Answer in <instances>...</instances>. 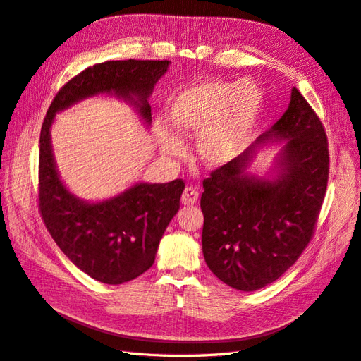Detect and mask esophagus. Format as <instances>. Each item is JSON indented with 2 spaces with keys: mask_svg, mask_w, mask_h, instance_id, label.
I'll use <instances>...</instances> for the list:
<instances>
[{
  "mask_svg": "<svg viewBox=\"0 0 361 361\" xmlns=\"http://www.w3.org/2000/svg\"><path fill=\"white\" fill-rule=\"evenodd\" d=\"M197 199H199V191L195 190V188L187 187V188L183 190L180 202H182V204H185V206H190V204H194L195 202H197Z\"/></svg>",
  "mask_w": 361,
  "mask_h": 361,
  "instance_id": "34e87169",
  "label": "esophagus"
}]
</instances>
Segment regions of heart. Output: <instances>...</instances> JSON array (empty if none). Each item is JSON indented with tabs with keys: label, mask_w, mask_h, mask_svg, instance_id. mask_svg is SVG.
<instances>
[{
	"label": "heart",
	"mask_w": 361,
	"mask_h": 361,
	"mask_svg": "<svg viewBox=\"0 0 361 361\" xmlns=\"http://www.w3.org/2000/svg\"><path fill=\"white\" fill-rule=\"evenodd\" d=\"M264 96L251 81H204L180 92L169 105V125L155 134L166 155L180 157L182 138L195 137V152L207 167H223L243 154L262 110Z\"/></svg>",
	"instance_id": "b5f03b06"
}]
</instances>
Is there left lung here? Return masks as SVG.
Instances as JSON below:
<instances>
[{"label":"left lung","mask_w":361,"mask_h":361,"mask_svg":"<svg viewBox=\"0 0 361 361\" xmlns=\"http://www.w3.org/2000/svg\"><path fill=\"white\" fill-rule=\"evenodd\" d=\"M286 140L275 176L246 171L255 149ZM329 141L313 108L295 89L288 110L253 146L203 180L202 248L226 285L253 292L297 262L314 232L329 182Z\"/></svg>","instance_id":"obj_1"}]
</instances>
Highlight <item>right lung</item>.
Instances as JSON below:
<instances>
[{"instance_id":"add662e5","label":"right lung","mask_w":361,"mask_h":361,"mask_svg":"<svg viewBox=\"0 0 361 361\" xmlns=\"http://www.w3.org/2000/svg\"><path fill=\"white\" fill-rule=\"evenodd\" d=\"M167 60H117L94 64L64 84L54 97L40 130L39 209L60 250L87 276L122 285L146 272L171 218L179 211L182 179L135 183L104 202H85L60 179L51 146V126L59 111L101 93L114 94L152 122L149 96L167 72Z\"/></svg>"}]
</instances>
